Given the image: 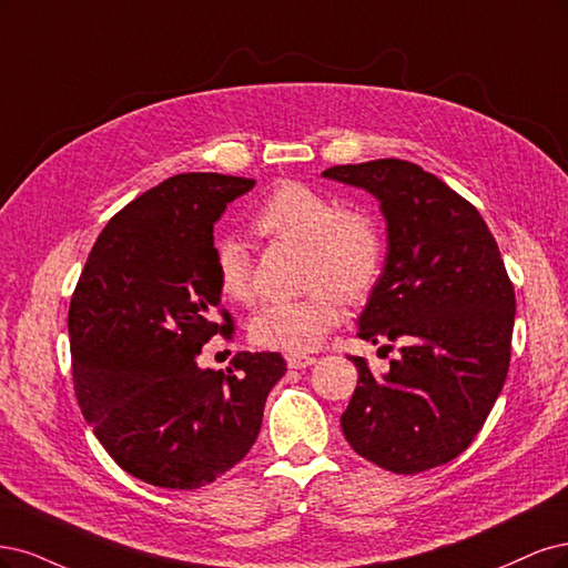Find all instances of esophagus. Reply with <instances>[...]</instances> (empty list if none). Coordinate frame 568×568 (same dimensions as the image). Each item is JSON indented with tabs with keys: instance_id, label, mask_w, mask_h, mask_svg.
I'll list each match as a JSON object with an SVG mask.
<instances>
[{
	"instance_id": "1",
	"label": "esophagus",
	"mask_w": 568,
	"mask_h": 568,
	"mask_svg": "<svg viewBox=\"0 0 568 568\" xmlns=\"http://www.w3.org/2000/svg\"><path fill=\"white\" fill-rule=\"evenodd\" d=\"M314 363H316V356H306V354H292V356H287L290 368H297V371L308 368V365H314Z\"/></svg>"
}]
</instances>
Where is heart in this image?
<instances>
[{"instance_id":"obj_1","label":"heart","mask_w":568,"mask_h":568,"mask_svg":"<svg viewBox=\"0 0 568 568\" xmlns=\"http://www.w3.org/2000/svg\"><path fill=\"white\" fill-rule=\"evenodd\" d=\"M252 229L271 241L304 245V278L311 287L295 302L264 306L250 323V337L271 352L316 349L339 323L344 300H368L384 266V237L375 219L342 210L339 200L302 181H283L254 212ZM219 292L235 304L257 302L252 257L241 241H224L214 254Z\"/></svg>"}]
</instances>
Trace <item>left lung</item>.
Returning a JSON list of instances; mask_svg holds the SVG:
<instances>
[{
  "label": "left lung",
  "mask_w": 568,
  "mask_h": 568,
  "mask_svg": "<svg viewBox=\"0 0 568 568\" xmlns=\"http://www.w3.org/2000/svg\"><path fill=\"white\" fill-rule=\"evenodd\" d=\"M323 176L379 203L387 260L358 337L400 344L384 375L349 358L358 384L342 432L382 469L446 465L484 427L509 368L517 306L496 237L477 207L413 162L337 164Z\"/></svg>",
  "instance_id": "8db88e82"
}]
</instances>
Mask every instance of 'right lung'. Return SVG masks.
Masks as SVG:
<instances>
[{
  "label": "right lung",
  "mask_w": 568,
  "mask_h": 568,
  "mask_svg": "<svg viewBox=\"0 0 568 568\" xmlns=\"http://www.w3.org/2000/svg\"><path fill=\"white\" fill-rule=\"evenodd\" d=\"M254 179L189 172L124 205L97 237L72 292V382L87 423L132 477L160 488L212 484L257 442L281 354L233 368L195 356L231 333L214 273V224Z\"/></svg>",
  "instance_id": "1"
}]
</instances>
